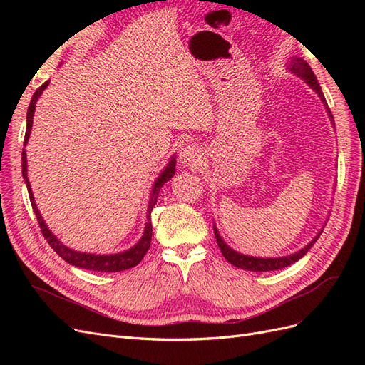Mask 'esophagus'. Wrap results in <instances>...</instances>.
<instances>
[{
  "label": "esophagus",
  "instance_id": "1",
  "mask_svg": "<svg viewBox=\"0 0 365 365\" xmlns=\"http://www.w3.org/2000/svg\"><path fill=\"white\" fill-rule=\"evenodd\" d=\"M178 157L184 165H195L201 161L200 149H197L195 145H190V143H187V145L181 146Z\"/></svg>",
  "mask_w": 365,
  "mask_h": 365
}]
</instances>
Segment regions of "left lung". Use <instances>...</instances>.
<instances>
[{"label": "left lung", "instance_id": "obj_1", "mask_svg": "<svg viewBox=\"0 0 365 365\" xmlns=\"http://www.w3.org/2000/svg\"><path fill=\"white\" fill-rule=\"evenodd\" d=\"M289 71L295 73L297 76H300L302 79H304V82L312 88V90H315V93L319 96V98H322V102L324 103L326 109H327V114L330 117V120H332L334 123V117H332V113L329 111L327 108V103H326V98L323 96V91L322 88H319V83L317 81V77L314 74V71L311 70V67H309L307 62L303 61L302 58H292L289 65H288ZM215 230V237H216V242L217 245L220 248V252H222V256L231 263L235 264L236 268H240V269H247V271H256V272H263V271H275V269H282V268H286L289 267V264L295 263L297 260H300L304 254L312 248V245L317 242V239L319 237V235H322V231L309 242V244L302 248L300 251H297L294 254H291V256H284V257H269V259H263V257H252V256H247V254H240L237 251H235L233 248H230L224 239L220 237L219 231L216 227H213Z\"/></svg>", "mask_w": 365, "mask_h": 365}]
</instances>
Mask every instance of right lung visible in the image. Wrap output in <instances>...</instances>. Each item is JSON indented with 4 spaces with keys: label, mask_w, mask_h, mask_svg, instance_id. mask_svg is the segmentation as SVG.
I'll return each instance as SVG.
<instances>
[{
    "label": "right lung",
    "mask_w": 365,
    "mask_h": 365,
    "mask_svg": "<svg viewBox=\"0 0 365 365\" xmlns=\"http://www.w3.org/2000/svg\"><path fill=\"white\" fill-rule=\"evenodd\" d=\"M48 86V82L43 83L42 86H39L38 90L33 94L29 109H27V128H26V137H24V146L27 145L29 137H30V130H31V125H33V114H35V108H36V102L39 96L42 94V91L46 90ZM175 165H176V160L172 157V160L169 161V164L165 165V169L161 172V175L157 178V181L153 182L152 187V193H150V201L148 205V222L145 225V233H143L141 239L137 242V244L123 251V252H115V254H91V252H82V251H74L68 247H65L62 242L54 236L51 231L48 230L46 220L42 219L39 210L36 207L35 197H33L31 189H30V181L27 176V155L26 150H23V178L26 181L27 190H29V196H30V202H31V208L33 212L36 215L38 224L41 227V231L43 237L47 239L48 245L59 254V257H62L65 262L74 264L77 268L82 269H90V271H101V272H120L125 269H130L137 267V264L143 260V257L146 256L148 250L150 248V240H152V222H150V212L153 205L157 204L158 200V193L161 190V187L168 182L172 176L175 175Z\"/></svg>",
    "instance_id": "right-lung-1"
}]
</instances>
